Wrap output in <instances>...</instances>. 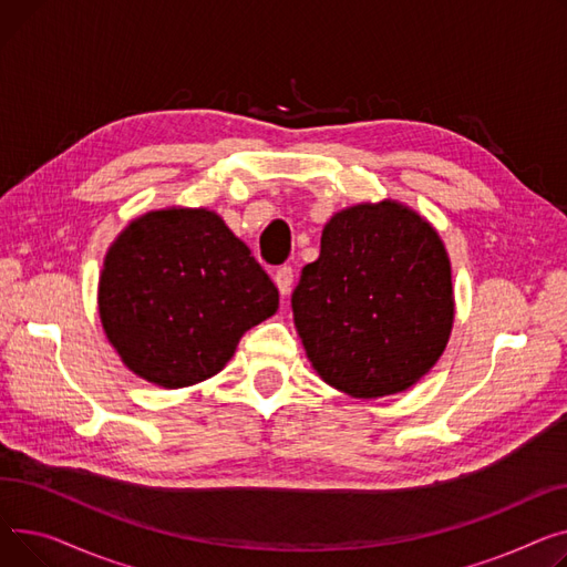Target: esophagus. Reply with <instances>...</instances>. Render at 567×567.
I'll return each mask as SVG.
<instances>
[{"label":"esophagus","mask_w":567,"mask_h":567,"mask_svg":"<svg viewBox=\"0 0 567 567\" xmlns=\"http://www.w3.org/2000/svg\"><path fill=\"white\" fill-rule=\"evenodd\" d=\"M292 268L290 265H284V268H279L277 272H275V284H277V288H279V292L286 297L288 292H290V288H292Z\"/></svg>","instance_id":"esophagus-1"}]
</instances>
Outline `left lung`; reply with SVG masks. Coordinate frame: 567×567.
Segmentation results:
<instances>
[{"instance_id": "left-lung-1", "label": "left lung", "mask_w": 567, "mask_h": 567, "mask_svg": "<svg viewBox=\"0 0 567 567\" xmlns=\"http://www.w3.org/2000/svg\"><path fill=\"white\" fill-rule=\"evenodd\" d=\"M453 318L440 233L395 198L331 215L320 256L292 292L295 329L313 371L365 401L414 386L446 350Z\"/></svg>"}]
</instances>
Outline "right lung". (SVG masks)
<instances>
[{
    "label": "right lung",
    "instance_id": "obj_1",
    "mask_svg": "<svg viewBox=\"0 0 567 567\" xmlns=\"http://www.w3.org/2000/svg\"><path fill=\"white\" fill-rule=\"evenodd\" d=\"M279 290L208 208L132 219L110 245L97 313L125 369L162 389L217 375L247 329L275 316Z\"/></svg>",
    "mask_w": 567,
    "mask_h": 567
}]
</instances>
